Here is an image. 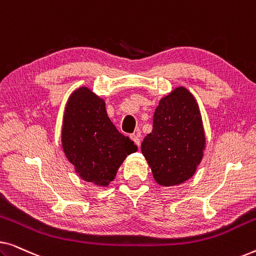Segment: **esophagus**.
I'll return each mask as SVG.
<instances>
[{"mask_svg": "<svg viewBox=\"0 0 256 256\" xmlns=\"http://www.w3.org/2000/svg\"><path fill=\"white\" fill-rule=\"evenodd\" d=\"M130 138L135 142L136 146L141 144V140H140V134H138V132H134V134H132L130 135Z\"/></svg>", "mask_w": 256, "mask_h": 256, "instance_id": "34e87169", "label": "esophagus"}]
</instances>
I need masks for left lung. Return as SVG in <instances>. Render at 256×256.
Wrapping results in <instances>:
<instances>
[{
  "mask_svg": "<svg viewBox=\"0 0 256 256\" xmlns=\"http://www.w3.org/2000/svg\"><path fill=\"white\" fill-rule=\"evenodd\" d=\"M205 143L197 100L188 88L178 86L160 100L152 132L143 140L141 152L156 183L169 188L194 176L204 156Z\"/></svg>",
  "mask_w": 256,
  "mask_h": 256,
  "instance_id": "8db88e82",
  "label": "left lung"
}]
</instances>
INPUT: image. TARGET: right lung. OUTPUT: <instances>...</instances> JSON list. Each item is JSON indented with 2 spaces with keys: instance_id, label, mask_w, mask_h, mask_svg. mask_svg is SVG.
I'll return each mask as SVG.
<instances>
[{
  "instance_id": "right-lung-1",
  "label": "right lung",
  "mask_w": 256,
  "mask_h": 256,
  "mask_svg": "<svg viewBox=\"0 0 256 256\" xmlns=\"http://www.w3.org/2000/svg\"><path fill=\"white\" fill-rule=\"evenodd\" d=\"M66 158L82 180L107 188L118 168L138 146L112 124L106 102L86 86L70 94L62 124Z\"/></svg>"
}]
</instances>
